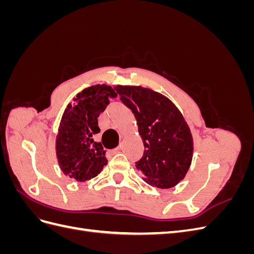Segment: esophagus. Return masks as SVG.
I'll return each mask as SVG.
<instances>
[{"instance_id": "obj_1", "label": "esophagus", "mask_w": 254, "mask_h": 254, "mask_svg": "<svg viewBox=\"0 0 254 254\" xmlns=\"http://www.w3.org/2000/svg\"><path fill=\"white\" fill-rule=\"evenodd\" d=\"M121 149H122V147H121V146H119V147L112 149V150H111V152H112V153H118V152H120V151H121Z\"/></svg>"}]
</instances>
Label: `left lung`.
I'll return each instance as SVG.
<instances>
[{
	"mask_svg": "<svg viewBox=\"0 0 254 254\" xmlns=\"http://www.w3.org/2000/svg\"><path fill=\"white\" fill-rule=\"evenodd\" d=\"M120 99L132 111L144 143L135 167L152 187L170 189L189 171L193 139L177 107L164 95L142 87L118 86Z\"/></svg>",
	"mask_w": 254,
	"mask_h": 254,
	"instance_id": "obj_1",
	"label": "left lung"
}]
</instances>
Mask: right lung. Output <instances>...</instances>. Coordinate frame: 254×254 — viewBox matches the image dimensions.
<instances>
[{
	"mask_svg": "<svg viewBox=\"0 0 254 254\" xmlns=\"http://www.w3.org/2000/svg\"><path fill=\"white\" fill-rule=\"evenodd\" d=\"M117 97L110 86L96 84L82 90L68 105L60 122L56 140L59 165L70 178L87 181L96 177L107 164L102 143L93 137L101 129L97 124L109 99Z\"/></svg>",
	"mask_w": 254,
	"mask_h": 254,
	"instance_id": "1",
	"label": "right lung"
}]
</instances>
